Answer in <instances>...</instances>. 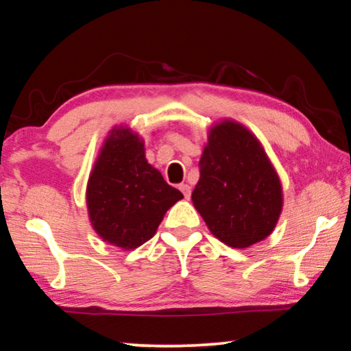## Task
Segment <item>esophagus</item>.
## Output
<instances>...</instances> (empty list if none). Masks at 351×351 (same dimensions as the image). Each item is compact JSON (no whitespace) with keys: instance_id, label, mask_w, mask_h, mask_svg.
Returning <instances> with one entry per match:
<instances>
[{"instance_id":"esophagus-1","label":"esophagus","mask_w":351,"mask_h":351,"mask_svg":"<svg viewBox=\"0 0 351 351\" xmlns=\"http://www.w3.org/2000/svg\"><path fill=\"white\" fill-rule=\"evenodd\" d=\"M180 190H181V192L184 193V198H186V199H189V198H190V186H189V184L182 182L181 186H180Z\"/></svg>"}]
</instances>
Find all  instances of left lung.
<instances>
[{"instance_id":"8db88e82","label":"left lung","mask_w":351,"mask_h":351,"mask_svg":"<svg viewBox=\"0 0 351 351\" xmlns=\"http://www.w3.org/2000/svg\"><path fill=\"white\" fill-rule=\"evenodd\" d=\"M199 173L192 201L215 239L235 249L268 239L283 209V187L251 130L226 117L212 123Z\"/></svg>"}]
</instances>
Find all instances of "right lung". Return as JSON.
Instances as JSON below:
<instances>
[{
	"label": "right lung",
	"mask_w": 351,
	"mask_h": 351,
	"mask_svg": "<svg viewBox=\"0 0 351 351\" xmlns=\"http://www.w3.org/2000/svg\"><path fill=\"white\" fill-rule=\"evenodd\" d=\"M85 198L94 232L133 251L156 234L165 212L184 195L148 164L144 139L128 125H114L99 148Z\"/></svg>",
	"instance_id": "add662e5"
}]
</instances>
